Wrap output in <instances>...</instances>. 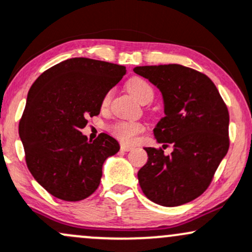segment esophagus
<instances>
[{"label":"esophagus","mask_w":252,"mask_h":252,"mask_svg":"<svg viewBox=\"0 0 252 252\" xmlns=\"http://www.w3.org/2000/svg\"><path fill=\"white\" fill-rule=\"evenodd\" d=\"M134 148V146H130V145H121V149L123 152H129V151H131V149Z\"/></svg>","instance_id":"esophagus-1"}]
</instances>
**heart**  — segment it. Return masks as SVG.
I'll use <instances>...</instances> for the list:
<instances>
[{"mask_svg":"<svg viewBox=\"0 0 252 252\" xmlns=\"http://www.w3.org/2000/svg\"><path fill=\"white\" fill-rule=\"evenodd\" d=\"M128 91L131 93L140 103L147 104L153 99L154 90L151 84L145 80L143 77H132L126 84ZM112 92H107L103 98V106H107L111 100ZM145 130V126L139 122H131V121H120L116 122L115 124L111 126V132L117 137L118 140L123 141V142H132L136 139L137 135L140 132Z\"/></svg>","mask_w":252,"mask_h":252,"instance_id":"heart-1","label":"heart"}]
</instances>
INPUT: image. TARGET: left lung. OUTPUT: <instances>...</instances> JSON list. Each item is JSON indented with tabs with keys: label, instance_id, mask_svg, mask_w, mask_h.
Masks as SVG:
<instances>
[{
	"label": "left lung",
	"instance_id": "obj_1",
	"mask_svg": "<svg viewBox=\"0 0 252 252\" xmlns=\"http://www.w3.org/2000/svg\"><path fill=\"white\" fill-rule=\"evenodd\" d=\"M156 85L164 98L165 117L154 128L162 148L147 147L148 161L137 177L143 193L160 206L176 207L195 200L211 185L229 147V115L213 81L181 64L134 68Z\"/></svg>",
	"mask_w": 252,
	"mask_h": 252
}]
</instances>
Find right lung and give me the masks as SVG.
<instances>
[{"label": "right lung", "instance_id": "obj_1", "mask_svg": "<svg viewBox=\"0 0 252 252\" xmlns=\"http://www.w3.org/2000/svg\"><path fill=\"white\" fill-rule=\"evenodd\" d=\"M126 73L124 65L76 57L45 70L30 88L19 135L30 172L55 197L75 202L98 189L104 161L120 145L104 132L91 141L80 130Z\"/></svg>", "mask_w": 252, "mask_h": 252}]
</instances>
